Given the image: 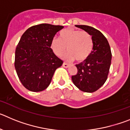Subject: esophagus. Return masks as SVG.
I'll list each match as a JSON object with an SVG mask.
<instances>
[{"label":"esophagus","mask_w":130,"mask_h":130,"mask_svg":"<svg viewBox=\"0 0 130 130\" xmlns=\"http://www.w3.org/2000/svg\"><path fill=\"white\" fill-rule=\"evenodd\" d=\"M62 66H63V67H64V68H68V67H69V66H70V65H69L68 64H67V63L64 62L62 64Z\"/></svg>","instance_id":"34e87169"}]
</instances>
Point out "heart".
I'll return each instance as SVG.
<instances>
[{
	"label": "heart",
	"mask_w": 130,
	"mask_h": 130,
	"mask_svg": "<svg viewBox=\"0 0 130 130\" xmlns=\"http://www.w3.org/2000/svg\"><path fill=\"white\" fill-rule=\"evenodd\" d=\"M65 58L69 60L75 58L77 61H83L90 55L93 49L91 35L85 31L68 28L61 30L58 39L51 40V48L57 57H61L66 51Z\"/></svg>",
	"instance_id": "obj_1"
}]
</instances>
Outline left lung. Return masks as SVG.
<instances>
[{
	"mask_svg": "<svg viewBox=\"0 0 130 130\" xmlns=\"http://www.w3.org/2000/svg\"><path fill=\"white\" fill-rule=\"evenodd\" d=\"M91 35L93 49L88 58L76 64L77 73L72 75L73 84L81 91L94 92L107 79L111 63V48L106 38L100 31L87 25H75Z\"/></svg>",
	"mask_w": 130,
	"mask_h": 130,
	"instance_id": "8db88e82",
	"label": "left lung"
}]
</instances>
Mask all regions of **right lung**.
Masks as SVG:
<instances>
[{"instance_id": "obj_1", "label": "right lung", "mask_w": 130, "mask_h": 130, "mask_svg": "<svg viewBox=\"0 0 130 130\" xmlns=\"http://www.w3.org/2000/svg\"><path fill=\"white\" fill-rule=\"evenodd\" d=\"M60 25L40 24L22 35L15 49V68L23 85L30 91L40 92L51 83L53 74L63 61L51 48V40Z\"/></svg>"}]
</instances>
